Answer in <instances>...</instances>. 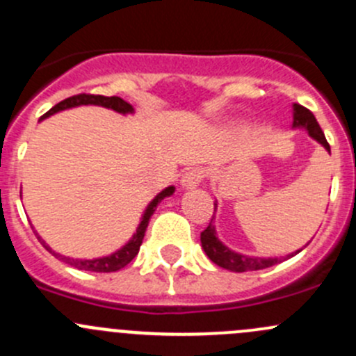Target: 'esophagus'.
Masks as SVG:
<instances>
[{
	"label": "esophagus",
	"instance_id": "1",
	"mask_svg": "<svg viewBox=\"0 0 356 356\" xmlns=\"http://www.w3.org/2000/svg\"><path fill=\"white\" fill-rule=\"evenodd\" d=\"M203 179H204L203 168L195 167V168H191V170H188L184 175H182L181 184H182V188L193 189V188H196V186H200Z\"/></svg>",
	"mask_w": 356,
	"mask_h": 356
}]
</instances>
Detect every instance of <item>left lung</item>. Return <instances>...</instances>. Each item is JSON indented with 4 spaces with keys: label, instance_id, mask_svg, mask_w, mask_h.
I'll use <instances>...</instances> for the list:
<instances>
[{
    "label": "left lung",
    "instance_id": "8db88e82",
    "mask_svg": "<svg viewBox=\"0 0 356 356\" xmlns=\"http://www.w3.org/2000/svg\"><path fill=\"white\" fill-rule=\"evenodd\" d=\"M293 110H294L293 127L307 129L308 134H310L315 141L321 143V145L331 153V146H329L327 139H325L324 132H322L315 115L308 108H305V106L298 105V103H294ZM213 207L215 210H217V203H213ZM201 246H203L204 253L208 254V258H210L215 265H218V267L222 268H227V270H232V272H250V270H261V268H268L272 267V265L288 260V258L294 257V254H298L301 251V250L294 251V253H291L284 258H257V257H245V254H239L236 253V251L229 250L225 245H222L220 239L217 238V234H215V227H213V217L210 218L208 227L201 232Z\"/></svg>",
    "mask_w": 356,
    "mask_h": 356
}]
</instances>
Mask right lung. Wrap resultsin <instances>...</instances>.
<instances>
[{
  "label": "right lung",
  "instance_id": "right-lung-1",
  "mask_svg": "<svg viewBox=\"0 0 356 356\" xmlns=\"http://www.w3.org/2000/svg\"><path fill=\"white\" fill-rule=\"evenodd\" d=\"M81 105H98V106H105V108H111L115 111H118V113H132L134 108H132V105H129L127 102H124L122 98H118V96H102V95H75V96H70V98L63 99V102H60L58 105L53 106L51 110L46 111L44 115L41 117L46 118L49 117V115L56 113V111L60 110H67V108H74V106H81ZM172 193H174V186H168L167 189H163V191L160 193V195L155 196V200L152 201V203L148 204V208L145 210V215H143V220L141 224H139L138 231H136V234L132 236L131 241L127 243L124 248H120L118 251H115L113 254H110V257H102V258H95V260H77V258H68V257H63V254L60 253H55V251L51 250L48 245H46L44 241H42L41 238H39V234L35 232V236H38L39 241L42 243V246L46 248V250L49 251L51 254H55L58 260L65 261V264L72 265V267L79 268V270H88V272H117L120 270V268H124L125 265L131 264L132 258L136 257V254L139 253V246H141L143 243V238H145V232H146V227H148L149 224V218H152V215L155 213L158 203H160L161 200L167 198V196H170Z\"/></svg>",
  "mask_w": 356,
  "mask_h": 356
}]
</instances>
